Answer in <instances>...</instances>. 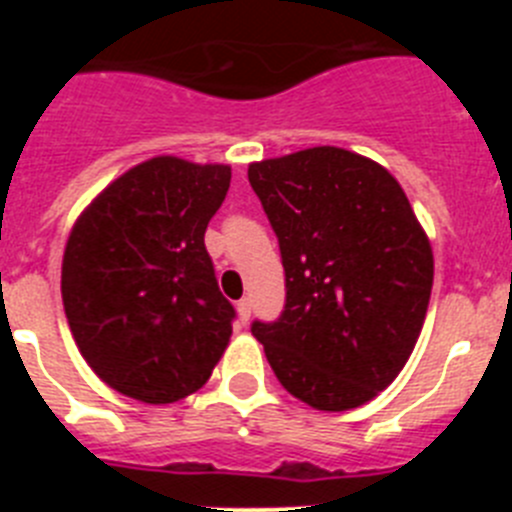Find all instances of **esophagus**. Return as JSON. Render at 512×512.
Here are the masks:
<instances>
[{"instance_id": "1", "label": "esophagus", "mask_w": 512, "mask_h": 512, "mask_svg": "<svg viewBox=\"0 0 512 512\" xmlns=\"http://www.w3.org/2000/svg\"><path fill=\"white\" fill-rule=\"evenodd\" d=\"M238 318H241V323H248V318H251V300L248 297L238 302Z\"/></svg>"}]
</instances>
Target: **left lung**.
I'll use <instances>...</instances> for the list:
<instances>
[{"label": "left lung", "mask_w": 512, "mask_h": 512, "mask_svg": "<svg viewBox=\"0 0 512 512\" xmlns=\"http://www.w3.org/2000/svg\"><path fill=\"white\" fill-rule=\"evenodd\" d=\"M277 233L284 310L251 333L289 395L359 408L400 374L433 287L431 243L395 176L320 146L248 166Z\"/></svg>", "instance_id": "1"}]
</instances>
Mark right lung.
<instances>
[{
  "mask_svg": "<svg viewBox=\"0 0 512 512\" xmlns=\"http://www.w3.org/2000/svg\"><path fill=\"white\" fill-rule=\"evenodd\" d=\"M230 166L158 156L110 184L76 220L61 269L81 356L112 390L151 405L192 395L233 333L205 230Z\"/></svg>",
  "mask_w": 512,
  "mask_h": 512,
  "instance_id": "add662e5",
  "label": "right lung"
}]
</instances>
